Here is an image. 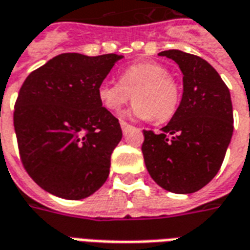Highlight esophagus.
<instances>
[{"label":"esophagus","instance_id":"obj_1","mask_svg":"<svg viewBox=\"0 0 250 250\" xmlns=\"http://www.w3.org/2000/svg\"><path fill=\"white\" fill-rule=\"evenodd\" d=\"M130 127H132V125H129V124L125 123V121H121V129H123L124 133H126Z\"/></svg>","mask_w":250,"mask_h":250}]
</instances>
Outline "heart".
I'll list each match as a JSON object with an SVG mask.
<instances>
[{
  "mask_svg": "<svg viewBox=\"0 0 250 250\" xmlns=\"http://www.w3.org/2000/svg\"><path fill=\"white\" fill-rule=\"evenodd\" d=\"M100 101L110 112H117L130 100L134 101L130 116L163 124L174 116L180 103L177 81L167 67L154 62H140L127 66L120 83L104 81L97 89Z\"/></svg>",
  "mask_w": 250,
  "mask_h": 250,
  "instance_id": "b5f03b06",
  "label": "heart"
}]
</instances>
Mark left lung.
I'll use <instances>...</instances> for the list:
<instances>
[{
    "instance_id": "1",
    "label": "left lung",
    "mask_w": 250,
    "mask_h": 250,
    "mask_svg": "<svg viewBox=\"0 0 250 250\" xmlns=\"http://www.w3.org/2000/svg\"><path fill=\"white\" fill-rule=\"evenodd\" d=\"M160 56L180 66L184 92L161 132L144 130V161L150 177L165 190L194 193L217 174L230 143V93L216 69L201 57L176 49Z\"/></svg>"
}]
</instances>
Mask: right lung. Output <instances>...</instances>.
I'll use <instances>...</instances> for the list:
<instances>
[{"label": "right lung", "mask_w": 250, "mask_h": 250, "mask_svg": "<svg viewBox=\"0 0 250 250\" xmlns=\"http://www.w3.org/2000/svg\"><path fill=\"white\" fill-rule=\"evenodd\" d=\"M121 58L62 53L23 81L14 105V130L23 167L43 190L81 200L106 181L123 130L97 89Z\"/></svg>", "instance_id": "obj_1"}]
</instances>
